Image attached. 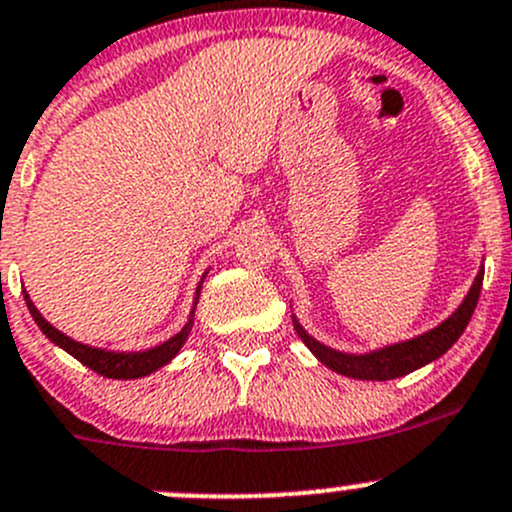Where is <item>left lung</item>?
<instances>
[{
	"mask_svg": "<svg viewBox=\"0 0 512 512\" xmlns=\"http://www.w3.org/2000/svg\"><path fill=\"white\" fill-rule=\"evenodd\" d=\"M480 287H483V267H480L471 289H468V294L463 297L461 307H458L451 317L443 319L438 327L428 329V332L418 334L414 339L389 344V347L374 349V352L366 354H347L337 352V349L332 347H324L322 342L309 337L307 329L297 322V317H292V322L299 339L307 344L309 352L317 356V359L322 361L324 366H329L332 371L361 381H389L431 364V361H436L438 356L446 354L448 349L458 342V337H461L463 329L471 322L473 312H476Z\"/></svg>",
	"mask_w": 512,
	"mask_h": 512,
	"instance_id": "obj_1",
	"label": "left lung"
}]
</instances>
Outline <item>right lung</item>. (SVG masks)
<instances>
[{"mask_svg":"<svg viewBox=\"0 0 512 512\" xmlns=\"http://www.w3.org/2000/svg\"><path fill=\"white\" fill-rule=\"evenodd\" d=\"M205 275H208V272H205ZM200 287H203V280H200L198 289H195L193 312H190L185 327L180 329L175 337H170L168 342L158 344V347H153V349H146V352H108V349H98V347H89V344L76 342V339L66 337L64 332H59L56 327H51V324L41 317V312L34 307L32 299H29L27 289H24V302H27L29 312H32L34 322L39 324L41 332H44L46 337L56 344V347H61L64 352H69L74 359H79L81 364L89 366V369H94L96 374L106 376V379H141V376L153 374V371L160 369V366H165L168 361H173L175 354L183 349L185 339H188L190 329H193V314H195V304H198V297H200Z\"/></svg>","mask_w":512,"mask_h":512,"instance_id":"add662e5","label":"right lung"}]
</instances>
